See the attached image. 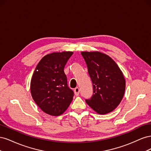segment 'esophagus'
Segmentation results:
<instances>
[{
  "instance_id": "1",
  "label": "esophagus",
  "mask_w": 151,
  "mask_h": 151,
  "mask_svg": "<svg viewBox=\"0 0 151 151\" xmlns=\"http://www.w3.org/2000/svg\"><path fill=\"white\" fill-rule=\"evenodd\" d=\"M79 92H80V90L79 88H76L74 89V94L76 96H78L79 94Z\"/></svg>"
}]
</instances>
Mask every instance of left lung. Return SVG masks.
I'll return each instance as SVG.
<instances>
[{"label": "left lung", "instance_id": "left-lung-1", "mask_svg": "<svg viewBox=\"0 0 151 151\" xmlns=\"http://www.w3.org/2000/svg\"><path fill=\"white\" fill-rule=\"evenodd\" d=\"M92 81L93 94L86 102L100 115L113 111L123 99L125 79L113 59L99 52H82Z\"/></svg>", "mask_w": 151, "mask_h": 151}]
</instances>
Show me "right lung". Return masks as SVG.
<instances>
[{
    "label": "right lung",
    "mask_w": 151,
    "mask_h": 151,
    "mask_svg": "<svg viewBox=\"0 0 151 151\" xmlns=\"http://www.w3.org/2000/svg\"><path fill=\"white\" fill-rule=\"evenodd\" d=\"M72 52H53L43 57L32 76V98L43 111L59 116L65 111L73 99L74 92L67 86L65 65Z\"/></svg>",
    "instance_id": "1"
}]
</instances>
